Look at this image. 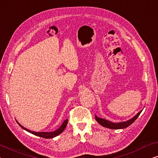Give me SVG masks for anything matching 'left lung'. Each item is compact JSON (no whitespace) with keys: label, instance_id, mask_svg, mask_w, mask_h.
<instances>
[{"label":"left lung","instance_id":"1","mask_svg":"<svg viewBox=\"0 0 158 158\" xmlns=\"http://www.w3.org/2000/svg\"><path fill=\"white\" fill-rule=\"evenodd\" d=\"M141 112L142 111H140L139 113L136 114V115L134 116L133 118H131V119L126 121V122H118V123L111 122H110V121L105 119V118H99L97 116H95V118H96V120L101 125V126L106 127V128L112 129H120L127 128V127H129V125L132 124V123L138 118V116H139V114H141Z\"/></svg>","mask_w":158,"mask_h":158}]
</instances>
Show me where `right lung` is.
<instances>
[{
	"mask_svg": "<svg viewBox=\"0 0 158 158\" xmlns=\"http://www.w3.org/2000/svg\"><path fill=\"white\" fill-rule=\"evenodd\" d=\"M17 123H18V124L21 127V128L23 129L26 131H29V132H30V133L33 134V135H34L38 136V137H40L45 138V139H50V138L57 137V135H60V134H61L62 131H64V129H65L67 124H68V119L64 120V122L62 123V124L57 129V130H55L54 131H51V132H37V131H32L31 130H29V129L25 128V127H23V126H21V125L19 124L18 122H17Z\"/></svg>",
	"mask_w": 158,
	"mask_h": 158,
	"instance_id": "1",
	"label": "right lung"
}]
</instances>
